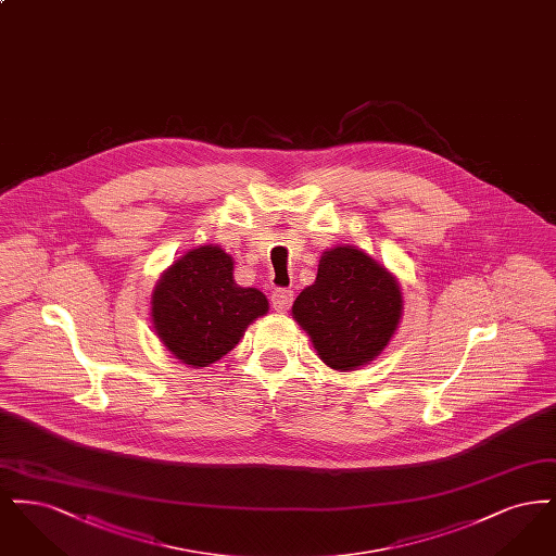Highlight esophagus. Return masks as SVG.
<instances>
[{"instance_id": "34e87169", "label": "esophagus", "mask_w": 556, "mask_h": 556, "mask_svg": "<svg viewBox=\"0 0 556 556\" xmlns=\"http://www.w3.org/2000/svg\"><path fill=\"white\" fill-rule=\"evenodd\" d=\"M291 302H293V291L288 290V288H277L270 293V304L277 313L290 311Z\"/></svg>"}]
</instances>
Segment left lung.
<instances>
[{"label":"left lung","mask_w":556,"mask_h":556,"mask_svg":"<svg viewBox=\"0 0 556 556\" xmlns=\"http://www.w3.org/2000/svg\"><path fill=\"white\" fill-rule=\"evenodd\" d=\"M320 361L352 370L372 361L396 331L402 293L396 279L365 252L338 245L323 254L317 281L293 302Z\"/></svg>","instance_id":"obj_1"}]
</instances>
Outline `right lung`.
Instances as JSON below:
<instances>
[{
	"mask_svg": "<svg viewBox=\"0 0 556 556\" xmlns=\"http://www.w3.org/2000/svg\"><path fill=\"white\" fill-rule=\"evenodd\" d=\"M266 311L265 293L239 288L231 256L216 245L187 252L152 293L160 340L191 367H206L231 352L245 327Z\"/></svg>",
	"mask_w": 556,
	"mask_h": 556,
	"instance_id": "right-lung-1",
	"label": "right lung"
}]
</instances>
